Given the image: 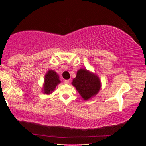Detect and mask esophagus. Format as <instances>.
I'll return each instance as SVG.
<instances>
[{"label":"esophagus","mask_w":146,"mask_h":146,"mask_svg":"<svg viewBox=\"0 0 146 146\" xmlns=\"http://www.w3.org/2000/svg\"><path fill=\"white\" fill-rule=\"evenodd\" d=\"M64 84H69L70 81L68 80H64Z\"/></svg>","instance_id":"esophagus-1"}]
</instances>
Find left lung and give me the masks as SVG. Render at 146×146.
<instances>
[{
  "mask_svg": "<svg viewBox=\"0 0 146 146\" xmlns=\"http://www.w3.org/2000/svg\"><path fill=\"white\" fill-rule=\"evenodd\" d=\"M72 84L84 100L96 95L101 88V82L98 75L84 68L78 70Z\"/></svg>",
  "mask_w": 146,
  "mask_h": 146,
  "instance_id": "8db88e82",
  "label": "left lung"
}]
</instances>
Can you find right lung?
<instances>
[{"label": "right lung", "instance_id": "obj_1", "mask_svg": "<svg viewBox=\"0 0 146 146\" xmlns=\"http://www.w3.org/2000/svg\"><path fill=\"white\" fill-rule=\"evenodd\" d=\"M60 83L59 75L56 71L49 70L44 76V82L43 85L42 91L45 94L49 95L53 92L58 84Z\"/></svg>", "mask_w": 146, "mask_h": 146}]
</instances>
